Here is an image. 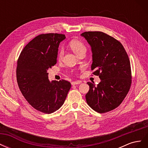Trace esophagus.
<instances>
[{
    "instance_id": "esophagus-1",
    "label": "esophagus",
    "mask_w": 148,
    "mask_h": 148,
    "mask_svg": "<svg viewBox=\"0 0 148 148\" xmlns=\"http://www.w3.org/2000/svg\"><path fill=\"white\" fill-rule=\"evenodd\" d=\"M82 83L81 81H75V82H71V85H77L79 84Z\"/></svg>"
}]
</instances>
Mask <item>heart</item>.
I'll return each mask as SVG.
<instances>
[{
    "label": "heart",
    "instance_id": "heart-1",
    "mask_svg": "<svg viewBox=\"0 0 148 148\" xmlns=\"http://www.w3.org/2000/svg\"><path fill=\"white\" fill-rule=\"evenodd\" d=\"M70 47L72 49V51L78 55L79 52H81L83 51H86V47L84 45V44L78 41V40H73L70 42ZM64 54V49L61 48L59 52V54H58V58L59 59H61Z\"/></svg>",
    "mask_w": 148,
    "mask_h": 148
}]
</instances>
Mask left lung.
Segmentation results:
<instances>
[{
  "label": "left lung",
  "instance_id": "1",
  "mask_svg": "<svg viewBox=\"0 0 148 148\" xmlns=\"http://www.w3.org/2000/svg\"><path fill=\"white\" fill-rule=\"evenodd\" d=\"M90 45L91 70L101 82L97 86L88 82L86 95L88 106L102 114L120 106L128 94L132 83L130 62L122 44L110 36L100 31H88L81 34Z\"/></svg>",
  "mask_w": 148,
  "mask_h": 148
}]
</instances>
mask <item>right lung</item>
Listing matches in <instances>:
<instances>
[{"label": "right lung", "mask_w": 148, "mask_h": 148, "mask_svg": "<svg viewBox=\"0 0 148 148\" xmlns=\"http://www.w3.org/2000/svg\"><path fill=\"white\" fill-rule=\"evenodd\" d=\"M64 34L48 33L34 38L21 51L16 66V79L26 100L35 109L51 114L64 104L71 84L48 78L47 70L57 63L60 42Z\"/></svg>", "instance_id": "obj_1"}]
</instances>
